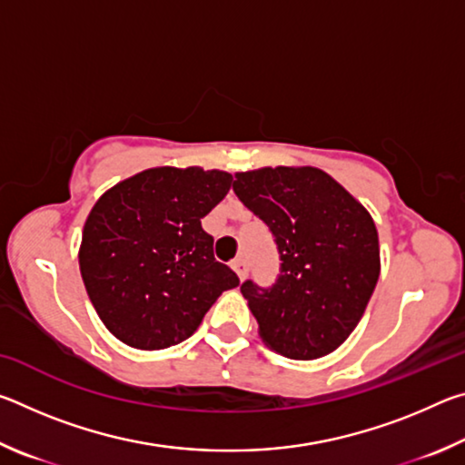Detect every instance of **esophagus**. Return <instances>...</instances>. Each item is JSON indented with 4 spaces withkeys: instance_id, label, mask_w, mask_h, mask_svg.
Returning a JSON list of instances; mask_svg holds the SVG:
<instances>
[{
    "instance_id": "esophagus-1",
    "label": "esophagus",
    "mask_w": 465,
    "mask_h": 465,
    "mask_svg": "<svg viewBox=\"0 0 465 465\" xmlns=\"http://www.w3.org/2000/svg\"><path fill=\"white\" fill-rule=\"evenodd\" d=\"M232 269H233V272H235V274H238L240 281L246 279V274H248V264H246V261H243V258H238V261H233V262H232Z\"/></svg>"
}]
</instances>
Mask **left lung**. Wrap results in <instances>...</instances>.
Here are the masks:
<instances>
[{
  "instance_id": "1",
  "label": "left lung",
  "mask_w": 465,
  "mask_h": 465,
  "mask_svg": "<svg viewBox=\"0 0 465 465\" xmlns=\"http://www.w3.org/2000/svg\"><path fill=\"white\" fill-rule=\"evenodd\" d=\"M233 193L271 227L282 261L271 289L242 285L258 336L289 359L330 355L357 328L380 279L373 217L313 166L238 172Z\"/></svg>"
}]
</instances>
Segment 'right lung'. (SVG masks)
<instances>
[{
    "instance_id": "1",
    "label": "right lung",
    "mask_w": 465,
    "mask_h": 465,
    "mask_svg": "<svg viewBox=\"0 0 465 465\" xmlns=\"http://www.w3.org/2000/svg\"><path fill=\"white\" fill-rule=\"evenodd\" d=\"M232 174L199 166L139 172L100 196L84 223L80 271L94 310L121 342L160 351L186 341L227 289L201 219L230 193Z\"/></svg>"
}]
</instances>
